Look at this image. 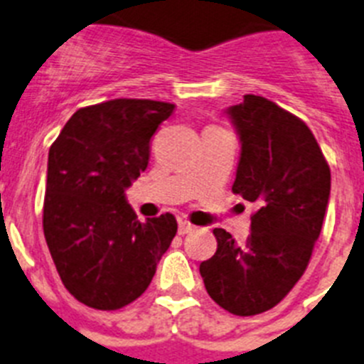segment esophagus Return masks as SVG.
<instances>
[{
	"instance_id": "34e87169",
	"label": "esophagus",
	"mask_w": 364,
	"mask_h": 364,
	"mask_svg": "<svg viewBox=\"0 0 364 364\" xmlns=\"http://www.w3.org/2000/svg\"><path fill=\"white\" fill-rule=\"evenodd\" d=\"M197 230V226H193L191 222L188 220H178V233L180 235H188V233H193V231Z\"/></svg>"
}]
</instances>
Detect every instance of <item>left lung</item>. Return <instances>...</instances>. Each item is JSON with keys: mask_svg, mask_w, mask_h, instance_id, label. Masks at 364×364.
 Segmentation results:
<instances>
[{"mask_svg": "<svg viewBox=\"0 0 364 364\" xmlns=\"http://www.w3.org/2000/svg\"><path fill=\"white\" fill-rule=\"evenodd\" d=\"M240 138L233 193L257 202L252 233L239 244L215 228L217 252L200 264L210 297L233 315H257L297 284L319 239L330 167L308 125L262 96L226 109Z\"/></svg>", "mask_w": 364, "mask_h": 364, "instance_id": "left-lung-1", "label": "left lung"}]
</instances>
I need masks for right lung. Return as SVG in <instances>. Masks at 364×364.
<instances>
[{
	"instance_id": "1",
	"label": "right lung",
	"mask_w": 364,
	"mask_h": 364,
	"mask_svg": "<svg viewBox=\"0 0 364 364\" xmlns=\"http://www.w3.org/2000/svg\"><path fill=\"white\" fill-rule=\"evenodd\" d=\"M175 105L118 98L76 111L49 149L43 233L69 294L96 310L138 299L176 235L171 213L140 222L125 189Z\"/></svg>"
}]
</instances>
